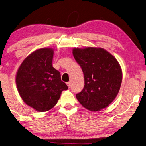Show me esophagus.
I'll return each mask as SVG.
<instances>
[{
  "mask_svg": "<svg viewBox=\"0 0 146 146\" xmlns=\"http://www.w3.org/2000/svg\"><path fill=\"white\" fill-rule=\"evenodd\" d=\"M67 85L68 87H69H69H71V82H69H69H67Z\"/></svg>",
  "mask_w": 146,
  "mask_h": 146,
  "instance_id": "1",
  "label": "esophagus"
}]
</instances>
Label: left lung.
<instances>
[{
	"mask_svg": "<svg viewBox=\"0 0 146 146\" xmlns=\"http://www.w3.org/2000/svg\"><path fill=\"white\" fill-rule=\"evenodd\" d=\"M73 55L82 69L83 90L76 94L87 110L98 111L115 100L121 87L122 71L117 59L102 48H75Z\"/></svg>",
	"mask_w": 146,
	"mask_h": 146,
	"instance_id": "obj_1",
	"label": "left lung"
}]
</instances>
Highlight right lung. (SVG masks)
Masks as SVG:
<instances>
[{
  "instance_id": "add662e5",
  "label": "right lung",
  "mask_w": 146,
  "mask_h": 146,
  "mask_svg": "<svg viewBox=\"0 0 146 146\" xmlns=\"http://www.w3.org/2000/svg\"><path fill=\"white\" fill-rule=\"evenodd\" d=\"M53 49L42 48L25 59L16 75L19 93L25 104L40 112L57 104L61 92L68 89L59 71L53 67Z\"/></svg>"
}]
</instances>
